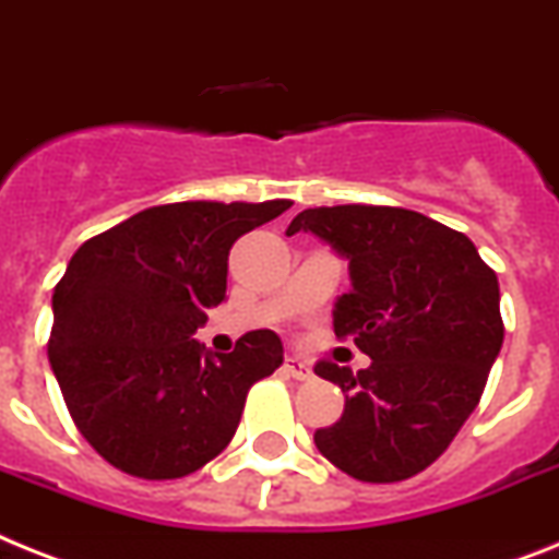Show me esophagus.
Listing matches in <instances>:
<instances>
[{"label": "esophagus", "mask_w": 559, "mask_h": 559, "mask_svg": "<svg viewBox=\"0 0 559 559\" xmlns=\"http://www.w3.org/2000/svg\"><path fill=\"white\" fill-rule=\"evenodd\" d=\"M284 369H287V374H293L295 381H309L312 378V367H309L307 360L298 358V355H287Z\"/></svg>", "instance_id": "34e87169"}]
</instances>
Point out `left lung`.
Masks as SVG:
<instances>
[{"mask_svg":"<svg viewBox=\"0 0 559 559\" xmlns=\"http://www.w3.org/2000/svg\"><path fill=\"white\" fill-rule=\"evenodd\" d=\"M295 233L349 261L332 326L372 358L358 374L316 367L349 392L341 420L316 431L318 452L364 483L406 480L447 452L480 401L503 346L497 275L463 233L412 210H304Z\"/></svg>","mask_w":559,"mask_h":559,"instance_id":"obj_1","label":"left lung"}]
</instances>
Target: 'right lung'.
I'll return each mask as SVG.
<instances>
[{
	"label": "right lung",
	"mask_w": 559,
	"mask_h": 559,
	"mask_svg": "<svg viewBox=\"0 0 559 559\" xmlns=\"http://www.w3.org/2000/svg\"><path fill=\"white\" fill-rule=\"evenodd\" d=\"M289 201H181L84 241L53 293L48 358L84 440L144 480L199 472L222 454L255 381L284 364L272 330L229 355L195 330L227 298L229 247Z\"/></svg>",
	"instance_id": "1"
}]
</instances>
